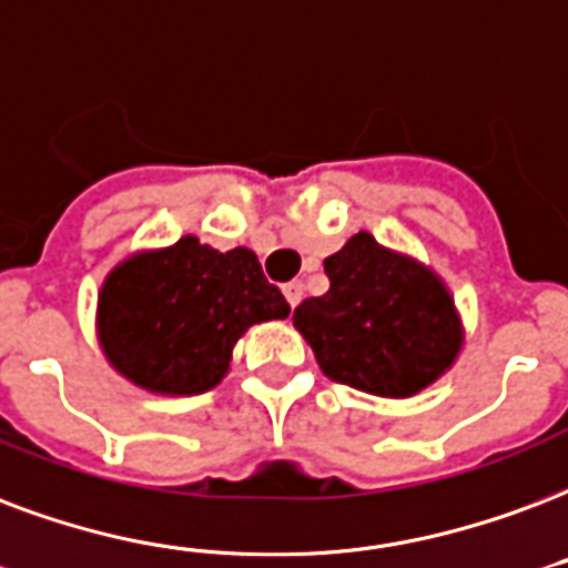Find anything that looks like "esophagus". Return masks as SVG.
Masks as SVG:
<instances>
[{"instance_id": "obj_1", "label": "esophagus", "mask_w": 568, "mask_h": 568, "mask_svg": "<svg viewBox=\"0 0 568 568\" xmlns=\"http://www.w3.org/2000/svg\"><path fill=\"white\" fill-rule=\"evenodd\" d=\"M283 294H285V301H288V306H297V303H301V297H303V283L301 280H294V283H285L283 285Z\"/></svg>"}]
</instances>
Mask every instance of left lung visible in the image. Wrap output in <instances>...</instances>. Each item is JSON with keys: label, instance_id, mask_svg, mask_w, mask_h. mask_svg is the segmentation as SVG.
Masks as SVG:
<instances>
[{"label": "left lung", "instance_id": "left-lung-1", "mask_svg": "<svg viewBox=\"0 0 568 568\" xmlns=\"http://www.w3.org/2000/svg\"><path fill=\"white\" fill-rule=\"evenodd\" d=\"M331 288L294 310L331 381L408 399L456 363L465 331L453 294L435 271L357 232L324 258Z\"/></svg>", "mask_w": 568, "mask_h": 568}]
</instances>
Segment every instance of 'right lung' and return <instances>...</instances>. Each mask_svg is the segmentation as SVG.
<instances>
[{
  "label": "right lung",
  "mask_w": 568,
  "mask_h": 568,
  "mask_svg": "<svg viewBox=\"0 0 568 568\" xmlns=\"http://www.w3.org/2000/svg\"><path fill=\"white\" fill-rule=\"evenodd\" d=\"M292 313L253 250L220 253L184 235L124 258L98 294V339L112 369L163 396H196L226 378L246 327Z\"/></svg>",
  "instance_id": "obj_1"
}]
</instances>
